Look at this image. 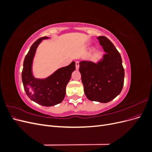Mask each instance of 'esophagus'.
<instances>
[{"label": "esophagus", "instance_id": "1", "mask_svg": "<svg viewBox=\"0 0 152 152\" xmlns=\"http://www.w3.org/2000/svg\"><path fill=\"white\" fill-rule=\"evenodd\" d=\"M75 66H76V69L78 70V69L79 68V61H75Z\"/></svg>", "mask_w": 152, "mask_h": 152}]
</instances>
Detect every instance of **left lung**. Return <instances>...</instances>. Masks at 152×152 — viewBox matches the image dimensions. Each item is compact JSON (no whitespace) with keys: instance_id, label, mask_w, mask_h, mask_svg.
Returning a JSON list of instances; mask_svg holds the SVG:
<instances>
[{"instance_id":"left-lung-1","label":"left lung","mask_w":152,"mask_h":152,"mask_svg":"<svg viewBox=\"0 0 152 152\" xmlns=\"http://www.w3.org/2000/svg\"><path fill=\"white\" fill-rule=\"evenodd\" d=\"M97 39L106 54L98 63L82 61L79 63L84 93L87 99L108 103L121 93L124 86V69L120 53L104 36Z\"/></svg>"}]
</instances>
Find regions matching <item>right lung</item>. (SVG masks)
I'll use <instances>...</instances> for the list:
<instances>
[{"instance_id":"1","label":"right lung","mask_w":152,"mask_h":152,"mask_svg":"<svg viewBox=\"0 0 152 152\" xmlns=\"http://www.w3.org/2000/svg\"><path fill=\"white\" fill-rule=\"evenodd\" d=\"M43 37L32 44L24 59L21 77L24 89L29 98L35 103L45 107H51L60 103L66 94V87L70 80L72 72L75 70V61L70 65L58 69L45 79H37L32 75L31 66L33 59L39 44Z\"/></svg>"}]
</instances>
